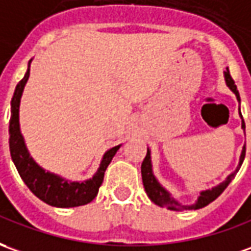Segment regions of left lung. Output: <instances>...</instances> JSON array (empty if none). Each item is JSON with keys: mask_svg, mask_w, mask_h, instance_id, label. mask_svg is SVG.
I'll return each mask as SVG.
<instances>
[{"mask_svg": "<svg viewBox=\"0 0 251 251\" xmlns=\"http://www.w3.org/2000/svg\"><path fill=\"white\" fill-rule=\"evenodd\" d=\"M224 77H226V83L227 86L231 89V91L236 96V100L241 102V97H239V91L236 90V86H235L234 79L229 75V71L224 72ZM239 115H241V109H239ZM242 119V128L245 129V120L241 115ZM245 154H246V146H243L241 153V158H239V165L236 167L234 172L231 175L228 176L226 180L217 184L216 187L210 188V190H205V191H201V194L198 197V200L195 201V203L193 205H181L179 202L176 201L175 198L172 195L169 194L168 191L165 188L162 187L161 184L158 183V180L155 179V176L153 175V169H151V155H150V150L148 149V153H146V157L142 162V167H141V172H142V181H143V187H145V191L148 197L151 200V202H154L155 205L161 206V208L171 209V210H193V209H201L203 206L209 205L210 202H213L219 197V195L227 188V186L231 183V180L234 179V176L238 174V171L241 168L242 162L245 160Z\"/></svg>", "mask_w": 251, "mask_h": 251, "instance_id": "left-lung-1", "label": "left lung"}]
</instances>
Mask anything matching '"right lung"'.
<instances>
[{"label": "right lung", "mask_w": 251, "mask_h": 251, "mask_svg": "<svg viewBox=\"0 0 251 251\" xmlns=\"http://www.w3.org/2000/svg\"><path fill=\"white\" fill-rule=\"evenodd\" d=\"M31 63V61H30ZM30 63L28 70L24 77L17 83L15 94L10 102V120H9V149L10 157L15 162L17 172L27 187L36 195L41 201L56 208H74L82 206L91 202L98 194L100 186L102 184L103 175L108 165L115 157L116 151L120 149L119 146L109 149L103 154L102 161L96 175L91 179L84 181H70L61 176L46 172L41 168L34 158L31 157L28 150L25 148L24 138L20 132V123H19V106L20 98L23 94L24 86L30 76Z\"/></svg>", "instance_id": "obj_1"}]
</instances>
